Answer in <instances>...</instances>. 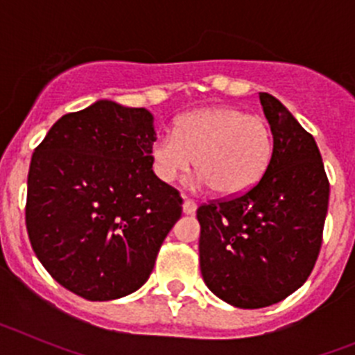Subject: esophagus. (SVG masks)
I'll list each match as a JSON object with an SVG mask.
<instances>
[{"mask_svg": "<svg viewBox=\"0 0 355 355\" xmlns=\"http://www.w3.org/2000/svg\"><path fill=\"white\" fill-rule=\"evenodd\" d=\"M196 209H197V202H196V200L187 199V197H184V199H183V211H184V215H193V213H196Z\"/></svg>", "mask_w": 355, "mask_h": 355, "instance_id": "esophagus-1", "label": "esophagus"}]
</instances>
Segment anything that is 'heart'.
Instances as JSON below:
<instances>
[{
    "label": "heart",
    "instance_id": "b5f03b06",
    "mask_svg": "<svg viewBox=\"0 0 355 355\" xmlns=\"http://www.w3.org/2000/svg\"><path fill=\"white\" fill-rule=\"evenodd\" d=\"M274 153L268 122L233 106H206L181 115L174 133L150 144L153 168L172 183L196 163V184L213 187L218 196L236 197L261 180Z\"/></svg>",
    "mask_w": 355,
    "mask_h": 355
}]
</instances>
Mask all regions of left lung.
Returning a JSON list of instances; mask_svg holds the SVG:
<instances>
[{
  "label": "left lung",
  "mask_w": 355,
  "mask_h": 355,
  "mask_svg": "<svg viewBox=\"0 0 355 355\" xmlns=\"http://www.w3.org/2000/svg\"><path fill=\"white\" fill-rule=\"evenodd\" d=\"M274 153L249 192L197 209L206 286L224 302L258 309L299 290L318 258L329 181L315 139L270 94H259Z\"/></svg>",
  "instance_id": "left-lung-1"
}]
</instances>
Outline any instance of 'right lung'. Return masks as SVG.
<instances>
[{
  "mask_svg": "<svg viewBox=\"0 0 355 355\" xmlns=\"http://www.w3.org/2000/svg\"><path fill=\"white\" fill-rule=\"evenodd\" d=\"M155 117L101 99L60 117L31 156L26 229L56 283L87 300L139 290L183 199L153 172Z\"/></svg>",
  "mask_w": 355,
  "mask_h": 355,
  "instance_id": "1",
  "label": "right lung"
}]
</instances>
